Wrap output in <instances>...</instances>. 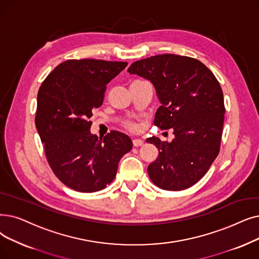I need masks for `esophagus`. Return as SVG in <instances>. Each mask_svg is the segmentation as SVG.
<instances>
[{"instance_id":"esophagus-1","label":"esophagus","mask_w":259,"mask_h":259,"mask_svg":"<svg viewBox=\"0 0 259 259\" xmlns=\"http://www.w3.org/2000/svg\"><path fill=\"white\" fill-rule=\"evenodd\" d=\"M143 143H144V141H143V140H140V139H134V140H132V144H133L134 147H140V146L143 145Z\"/></svg>"}]
</instances>
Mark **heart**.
Returning <instances> with one entry per match:
<instances>
[{"mask_svg":"<svg viewBox=\"0 0 259 259\" xmlns=\"http://www.w3.org/2000/svg\"><path fill=\"white\" fill-rule=\"evenodd\" d=\"M125 127H126L127 129H129V130H134V129L137 128L136 123L132 122V121H127V122H125Z\"/></svg>","mask_w":259,"mask_h":259,"instance_id":"obj_1","label":"heart"}]
</instances>
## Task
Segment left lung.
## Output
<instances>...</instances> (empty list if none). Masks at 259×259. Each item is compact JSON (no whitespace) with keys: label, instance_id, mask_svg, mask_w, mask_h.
<instances>
[{"label":"left lung","instance_id":"obj_1","mask_svg":"<svg viewBox=\"0 0 259 259\" xmlns=\"http://www.w3.org/2000/svg\"><path fill=\"white\" fill-rule=\"evenodd\" d=\"M128 72L153 84L161 103L154 125L175 134L170 143L155 137L146 140L159 149L148 166L149 178L165 190L193 186L220 150L226 108L217 78L201 61L174 54L133 62Z\"/></svg>","mask_w":259,"mask_h":259}]
</instances>
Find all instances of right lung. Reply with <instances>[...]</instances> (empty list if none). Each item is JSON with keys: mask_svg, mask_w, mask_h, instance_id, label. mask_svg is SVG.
Instances as JSON below:
<instances>
[{"mask_svg": "<svg viewBox=\"0 0 259 259\" xmlns=\"http://www.w3.org/2000/svg\"><path fill=\"white\" fill-rule=\"evenodd\" d=\"M127 62L66 60L39 89L36 128L52 170L80 193H94L113 181L119 160L132 149L131 139L111 131L98 139L90 131L92 111L103 105L107 84Z\"/></svg>", "mask_w": 259, "mask_h": 259, "instance_id": "right-lung-1", "label": "right lung"}]
</instances>
